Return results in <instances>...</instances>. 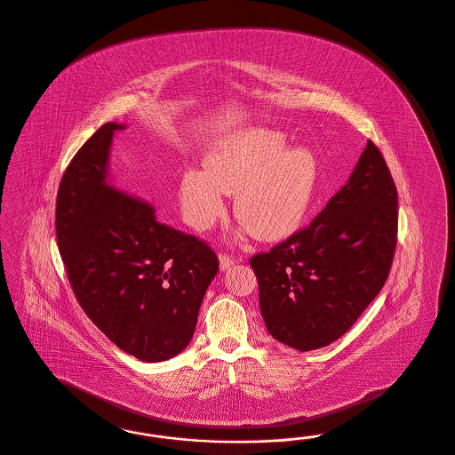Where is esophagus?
<instances>
[{"label": "esophagus", "mask_w": 455, "mask_h": 455, "mask_svg": "<svg viewBox=\"0 0 455 455\" xmlns=\"http://www.w3.org/2000/svg\"><path fill=\"white\" fill-rule=\"evenodd\" d=\"M219 262H220V270H228L230 267L234 266L235 264V260L232 259V257H228L227 253H220L219 255Z\"/></svg>", "instance_id": "34e87169"}]
</instances>
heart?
<instances>
[{
  "instance_id": "1",
  "label": "heart",
  "mask_w": 455,
  "mask_h": 455,
  "mask_svg": "<svg viewBox=\"0 0 455 455\" xmlns=\"http://www.w3.org/2000/svg\"><path fill=\"white\" fill-rule=\"evenodd\" d=\"M319 163L311 149L289 148L287 136L251 129L208 151L204 172L183 174L180 198L185 219L206 230L223 213V195L235 196L234 215L255 240L279 242L296 234L313 206Z\"/></svg>"
}]
</instances>
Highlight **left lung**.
Segmentation results:
<instances>
[{"instance_id": "8db88e82", "label": "left lung", "mask_w": 455, "mask_h": 455, "mask_svg": "<svg viewBox=\"0 0 455 455\" xmlns=\"http://www.w3.org/2000/svg\"><path fill=\"white\" fill-rule=\"evenodd\" d=\"M392 174L368 141L345 187L311 225L251 266L270 336L299 351L331 345L387 283L396 247Z\"/></svg>"}]
</instances>
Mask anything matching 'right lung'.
Masks as SVG:
<instances>
[{
  "label": "right lung",
  "mask_w": 455,
  "mask_h": 455,
  "mask_svg": "<svg viewBox=\"0 0 455 455\" xmlns=\"http://www.w3.org/2000/svg\"><path fill=\"white\" fill-rule=\"evenodd\" d=\"M125 124L99 127L70 161L57 195V243L82 309L114 345L146 363L189 345L215 251L156 219L112 185L110 149Z\"/></svg>",
  "instance_id": "1"
}]
</instances>
